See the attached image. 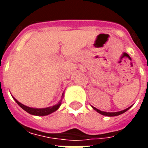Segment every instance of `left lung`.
Segmentation results:
<instances>
[{"instance_id":"obj_1","label":"left lung","mask_w":148,"mask_h":148,"mask_svg":"<svg viewBox=\"0 0 148 148\" xmlns=\"http://www.w3.org/2000/svg\"><path fill=\"white\" fill-rule=\"evenodd\" d=\"M132 106H130V107H128V108H127V109H124V110H122V111H120V112H104V111H101V110H99V109H96V108H94V107H93L92 106V108H93L95 111H97L98 113H100V114L101 115H104V116H119V115L122 114V113H124V112H125L126 111H127L128 109H130Z\"/></svg>"}]
</instances>
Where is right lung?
I'll return each mask as SVG.
<instances>
[{
	"instance_id": "obj_1",
	"label": "right lung",
	"mask_w": 148,
	"mask_h": 148,
	"mask_svg": "<svg viewBox=\"0 0 148 148\" xmlns=\"http://www.w3.org/2000/svg\"><path fill=\"white\" fill-rule=\"evenodd\" d=\"M63 96H64V93H62V99L58 102V104H56L55 106H51V107H47V108H42V109H38V108H32V107H28V106H26L21 104V102H19L17 100L13 97V99L15 100V101L17 103L18 106L21 107L22 109H24V111H26L27 112H28L29 114L34 115V116H47V115H49L54 112L56 110H58V108L60 107L62 104V100L63 98Z\"/></svg>"
}]
</instances>
